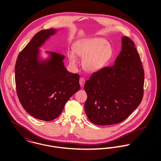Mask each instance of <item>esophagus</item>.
Here are the masks:
<instances>
[{
	"instance_id": "obj_1",
	"label": "esophagus",
	"mask_w": 161,
	"mask_h": 161,
	"mask_svg": "<svg viewBox=\"0 0 161 161\" xmlns=\"http://www.w3.org/2000/svg\"><path fill=\"white\" fill-rule=\"evenodd\" d=\"M79 84L80 85L81 87H83L85 84V79L83 77H80L79 79Z\"/></svg>"
}]
</instances>
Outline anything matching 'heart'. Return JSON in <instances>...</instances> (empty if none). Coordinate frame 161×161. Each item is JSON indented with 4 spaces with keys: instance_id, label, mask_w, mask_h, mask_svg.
Instances as JSON below:
<instances>
[{
    "instance_id": "b5f03b06",
    "label": "heart",
    "mask_w": 161,
    "mask_h": 161,
    "mask_svg": "<svg viewBox=\"0 0 161 161\" xmlns=\"http://www.w3.org/2000/svg\"><path fill=\"white\" fill-rule=\"evenodd\" d=\"M74 52L80 57H84L82 66L88 72H93L102 69L111 58L113 49L111 45L102 38H94L78 41L74 46ZM73 52L68 54L69 61L75 65L77 60Z\"/></svg>"
}]
</instances>
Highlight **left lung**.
<instances>
[{"mask_svg": "<svg viewBox=\"0 0 161 161\" xmlns=\"http://www.w3.org/2000/svg\"><path fill=\"white\" fill-rule=\"evenodd\" d=\"M122 49L115 64L94 73L84 85L87 98L85 111L95 125L121 123L141 103L144 72L135 43L122 37Z\"/></svg>", "mask_w": 161, "mask_h": 161, "instance_id": "1", "label": "left lung"}]
</instances>
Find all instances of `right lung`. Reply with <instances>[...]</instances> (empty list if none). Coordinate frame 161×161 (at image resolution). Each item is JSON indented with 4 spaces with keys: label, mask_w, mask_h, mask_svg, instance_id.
Instances as JSON below:
<instances>
[{
    "label": "right lung",
    "mask_w": 161,
    "mask_h": 161,
    "mask_svg": "<svg viewBox=\"0 0 161 161\" xmlns=\"http://www.w3.org/2000/svg\"><path fill=\"white\" fill-rule=\"evenodd\" d=\"M56 31L48 29L35 34L19 53L15 67L20 103L30 115L43 121L58 117L70 97L80 89L79 75L66 69L64 55L47 51L49 59L39 58V47Z\"/></svg>",
    "instance_id": "add662e5"
}]
</instances>
